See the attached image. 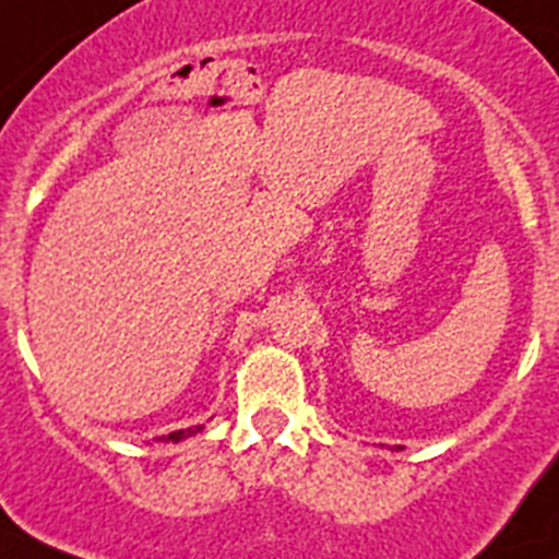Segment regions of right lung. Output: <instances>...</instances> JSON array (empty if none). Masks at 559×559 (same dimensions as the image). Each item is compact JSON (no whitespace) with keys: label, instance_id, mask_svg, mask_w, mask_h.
I'll use <instances>...</instances> for the list:
<instances>
[{"label":"right lung","instance_id":"obj_1","mask_svg":"<svg viewBox=\"0 0 559 559\" xmlns=\"http://www.w3.org/2000/svg\"><path fill=\"white\" fill-rule=\"evenodd\" d=\"M201 428H204V426L181 428V431H173V433H167V437H159V442H181V439H187V437H195V433H199Z\"/></svg>","mask_w":559,"mask_h":559}]
</instances>
